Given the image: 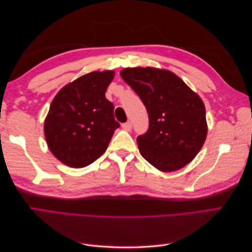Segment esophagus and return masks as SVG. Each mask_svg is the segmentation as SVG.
Here are the masks:
<instances>
[{"mask_svg":"<svg viewBox=\"0 0 252 252\" xmlns=\"http://www.w3.org/2000/svg\"><path fill=\"white\" fill-rule=\"evenodd\" d=\"M122 127H123V129H125L126 131H130L132 128V124L130 123V122H126V123L122 124Z\"/></svg>","mask_w":252,"mask_h":252,"instance_id":"1","label":"esophagus"}]
</instances>
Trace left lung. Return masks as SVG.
<instances>
[{
  "instance_id": "1",
  "label": "left lung",
  "mask_w": 252,
  "mask_h": 252,
  "mask_svg": "<svg viewBox=\"0 0 252 252\" xmlns=\"http://www.w3.org/2000/svg\"><path fill=\"white\" fill-rule=\"evenodd\" d=\"M120 74L148 112V130L136 139L142 157L165 172L191 162L208 130L202 98L169 70L134 67Z\"/></svg>"
}]
</instances>
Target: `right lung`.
<instances>
[{"label":"right lung","mask_w":252,"mask_h":252,"mask_svg":"<svg viewBox=\"0 0 252 252\" xmlns=\"http://www.w3.org/2000/svg\"><path fill=\"white\" fill-rule=\"evenodd\" d=\"M114 71H94L67 84L53 98L44 133L51 154L63 164L82 168L107 149L120 124L105 97Z\"/></svg>","instance_id":"obj_1"}]
</instances>
